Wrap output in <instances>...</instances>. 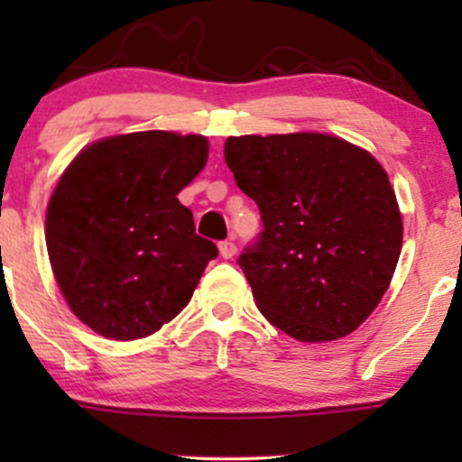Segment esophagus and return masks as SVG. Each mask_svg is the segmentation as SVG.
Masks as SVG:
<instances>
[{
	"label": "esophagus",
	"instance_id": "1",
	"mask_svg": "<svg viewBox=\"0 0 462 462\" xmlns=\"http://www.w3.org/2000/svg\"><path fill=\"white\" fill-rule=\"evenodd\" d=\"M219 254L224 258H232L236 254V245L232 241H224V243H219Z\"/></svg>",
	"mask_w": 462,
	"mask_h": 462
}]
</instances>
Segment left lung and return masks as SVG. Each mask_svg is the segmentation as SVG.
Listing matches in <instances>:
<instances>
[{
	"label": "left lung",
	"mask_w": 462,
	"mask_h": 462,
	"mask_svg": "<svg viewBox=\"0 0 462 462\" xmlns=\"http://www.w3.org/2000/svg\"><path fill=\"white\" fill-rule=\"evenodd\" d=\"M226 162L261 208L238 264L258 310L301 343L347 337L393 280L404 238L384 167L323 132L227 136Z\"/></svg>",
	"instance_id": "1"
}]
</instances>
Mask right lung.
Listing matches in <instances>:
<instances>
[{"mask_svg":"<svg viewBox=\"0 0 462 462\" xmlns=\"http://www.w3.org/2000/svg\"><path fill=\"white\" fill-rule=\"evenodd\" d=\"M201 134L145 130L88 143L58 178L45 213L51 272L93 332L134 341L193 298L213 241L176 195L208 161Z\"/></svg>","mask_w":462,"mask_h":462,"instance_id":"1","label":"right lung"}]
</instances>
